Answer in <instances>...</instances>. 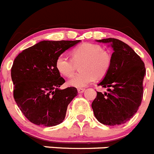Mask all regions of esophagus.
<instances>
[{
    "instance_id": "obj_1",
    "label": "esophagus",
    "mask_w": 154,
    "mask_h": 154,
    "mask_svg": "<svg viewBox=\"0 0 154 154\" xmlns=\"http://www.w3.org/2000/svg\"><path fill=\"white\" fill-rule=\"evenodd\" d=\"M84 90H85L84 88H78V89H77V92H78L79 94H82L84 91Z\"/></svg>"
}]
</instances>
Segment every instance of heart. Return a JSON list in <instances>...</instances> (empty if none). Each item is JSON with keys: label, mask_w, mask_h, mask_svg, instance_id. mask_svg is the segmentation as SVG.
<instances>
[{"label": "heart", "mask_w": 154, "mask_h": 154, "mask_svg": "<svg viewBox=\"0 0 154 154\" xmlns=\"http://www.w3.org/2000/svg\"><path fill=\"white\" fill-rule=\"evenodd\" d=\"M80 63L81 71L74 74L68 81L72 87H84L96 78H102L107 74L110 67L111 57L98 44L84 43L74 48L71 58L67 55H59L55 62L58 72L65 77H70L75 70V63Z\"/></svg>", "instance_id": "obj_1"}]
</instances>
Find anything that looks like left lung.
<instances>
[{"label":"left lung","instance_id":"1","mask_svg":"<svg viewBox=\"0 0 154 154\" xmlns=\"http://www.w3.org/2000/svg\"><path fill=\"white\" fill-rule=\"evenodd\" d=\"M113 50L111 63L103 80L98 84L108 92L97 91L92 109L98 121L104 125L125 124L135 114L143 96L144 63L127 44L115 38L98 40Z\"/></svg>","mask_w":154,"mask_h":154}]
</instances>
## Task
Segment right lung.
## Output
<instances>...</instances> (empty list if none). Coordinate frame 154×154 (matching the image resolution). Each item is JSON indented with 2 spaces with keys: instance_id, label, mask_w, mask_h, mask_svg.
<instances>
[{
  "instance_id": "add662e5",
  "label": "right lung",
  "mask_w": 154,
  "mask_h": 154,
  "mask_svg": "<svg viewBox=\"0 0 154 154\" xmlns=\"http://www.w3.org/2000/svg\"><path fill=\"white\" fill-rule=\"evenodd\" d=\"M80 42L43 41L23 50L14 60V98L31 123L53 127L63 121L67 106L77 95L76 87L60 90L65 82L56 69L59 55Z\"/></svg>"
}]
</instances>
